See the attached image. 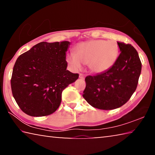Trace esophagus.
Listing matches in <instances>:
<instances>
[{"mask_svg": "<svg viewBox=\"0 0 155 155\" xmlns=\"http://www.w3.org/2000/svg\"><path fill=\"white\" fill-rule=\"evenodd\" d=\"M85 75L83 74H79V78L80 79H85Z\"/></svg>", "mask_w": 155, "mask_h": 155, "instance_id": "1", "label": "esophagus"}]
</instances>
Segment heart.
I'll return each instance as SVG.
<instances>
[{
  "mask_svg": "<svg viewBox=\"0 0 155 155\" xmlns=\"http://www.w3.org/2000/svg\"><path fill=\"white\" fill-rule=\"evenodd\" d=\"M75 53L67 56V62L74 70L80 69L82 64H87L90 71L101 74L115 64L119 54V48L114 41L95 40L78 44Z\"/></svg>",
  "mask_w": 155,
  "mask_h": 155,
  "instance_id": "heart-1",
  "label": "heart"
}]
</instances>
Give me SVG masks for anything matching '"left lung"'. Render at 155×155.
Wrapping results in <instances>:
<instances>
[{
	"instance_id": "left-lung-1",
	"label": "left lung",
	"mask_w": 155,
	"mask_h": 155,
	"mask_svg": "<svg viewBox=\"0 0 155 155\" xmlns=\"http://www.w3.org/2000/svg\"><path fill=\"white\" fill-rule=\"evenodd\" d=\"M120 54L109 70L85 78L83 96L95 108H119L130 99L137 88L141 70L137 51L130 44L117 41Z\"/></svg>"
}]
</instances>
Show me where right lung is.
Returning <instances> with one entry per match:
<instances>
[{
	"instance_id": "add662e5",
	"label": "right lung",
	"mask_w": 155,
	"mask_h": 155,
	"mask_svg": "<svg viewBox=\"0 0 155 155\" xmlns=\"http://www.w3.org/2000/svg\"><path fill=\"white\" fill-rule=\"evenodd\" d=\"M68 41H42L19 56L13 69L11 87L18 105L26 114L46 116L58 109L63 90L78 78L67 70Z\"/></svg>"
}]
</instances>
